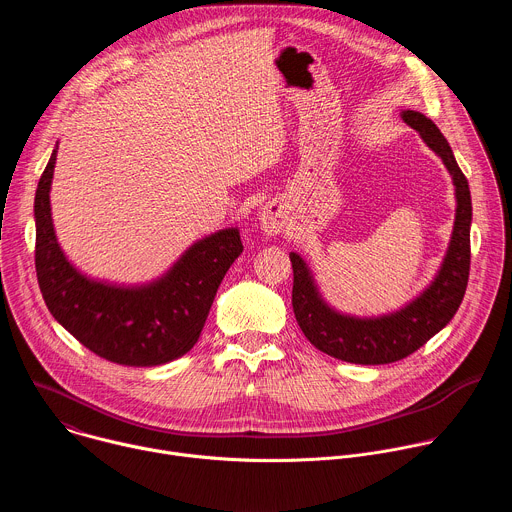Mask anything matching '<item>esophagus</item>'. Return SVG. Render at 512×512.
I'll return each instance as SVG.
<instances>
[{
	"mask_svg": "<svg viewBox=\"0 0 512 512\" xmlns=\"http://www.w3.org/2000/svg\"><path fill=\"white\" fill-rule=\"evenodd\" d=\"M259 223H261V229L273 237V235H279L283 231V210H281V204L277 202H267L261 212H259Z\"/></svg>",
	"mask_w": 512,
	"mask_h": 512,
	"instance_id": "obj_1",
	"label": "esophagus"
}]
</instances>
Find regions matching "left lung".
I'll list each match as a JSON object with an SVG mask.
<instances>
[{"label": "left lung", "instance_id": "1", "mask_svg": "<svg viewBox=\"0 0 512 512\" xmlns=\"http://www.w3.org/2000/svg\"><path fill=\"white\" fill-rule=\"evenodd\" d=\"M401 119L415 129L427 148L444 162L454 184V229L440 269L429 285L399 310L379 316L344 314L324 300L304 257L294 251L289 253L291 267H294L291 304H294L302 332L318 350L354 364H387L421 348L431 336L450 324L468 285L472 225L468 180L458 168L448 139L431 119L411 109H403Z\"/></svg>", "mask_w": 512, "mask_h": 512}]
</instances>
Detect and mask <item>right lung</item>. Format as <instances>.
<instances>
[{
  "mask_svg": "<svg viewBox=\"0 0 512 512\" xmlns=\"http://www.w3.org/2000/svg\"><path fill=\"white\" fill-rule=\"evenodd\" d=\"M58 143L34 198L36 273L54 320L91 352L123 367H158L198 340L216 289L243 253L237 227L194 241L160 277L125 285L95 279L64 255L50 208Z\"/></svg>",
  "mask_w": 512,
  "mask_h": 512,
  "instance_id": "add662e5",
  "label": "right lung"
}]
</instances>
